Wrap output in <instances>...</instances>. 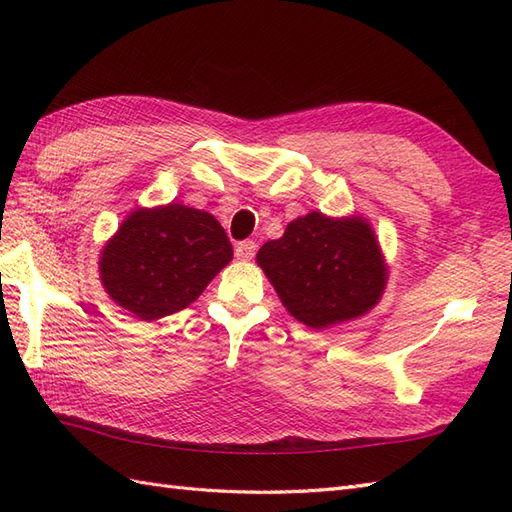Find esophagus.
I'll list each match as a JSON object with an SVG mask.
<instances>
[{"label": "esophagus", "mask_w": 512, "mask_h": 512, "mask_svg": "<svg viewBox=\"0 0 512 512\" xmlns=\"http://www.w3.org/2000/svg\"><path fill=\"white\" fill-rule=\"evenodd\" d=\"M256 250H258V245H256V241H239L237 245H235V256L239 258V260H252L254 258V254H256Z\"/></svg>", "instance_id": "obj_1"}]
</instances>
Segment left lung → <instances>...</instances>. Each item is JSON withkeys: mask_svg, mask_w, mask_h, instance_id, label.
<instances>
[{"mask_svg": "<svg viewBox=\"0 0 512 512\" xmlns=\"http://www.w3.org/2000/svg\"><path fill=\"white\" fill-rule=\"evenodd\" d=\"M256 262L288 312L312 329L365 316L389 277L378 237L361 215L307 213L262 245Z\"/></svg>", "mask_w": 512, "mask_h": 512, "instance_id": "obj_1", "label": "left lung"}]
</instances>
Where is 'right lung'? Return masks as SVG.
<instances>
[{"mask_svg":"<svg viewBox=\"0 0 512 512\" xmlns=\"http://www.w3.org/2000/svg\"><path fill=\"white\" fill-rule=\"evenodd\" d=\"M232 260L211 213L168 203L134 209L100 254V280L117 305L158 320L194 303Z\"/></svg>","mask_w":512,"mask_h":512,"instance_id":"obj_1","label":"right lung"}]
</instances>
